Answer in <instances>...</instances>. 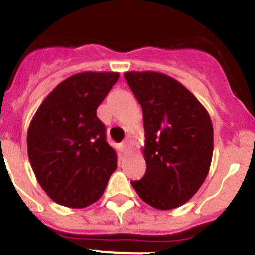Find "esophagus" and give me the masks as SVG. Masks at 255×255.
<instances>
[{"label":"esophagus","mask_w":255,"mask_h":255,"mask_svg":"<svg viewBox=\"0 0 255 255\" xmlns=\"http://www.w3.org/2000/svg\"><path fill=\"white\" fill-rule=\"evenodd\" d=\"M128 147H129V141H128V140L124 141V143H123V149L126 150V149H128Z\"/></svg>","instance_id":"obj_1"}]
</instances>
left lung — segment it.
<instances>
[{
	"instance_id": "left-lung-1",
	"label": "left lung",
	"mask_w": 255,
	"mask_h": 255,
	"mask_svg": "<svg viewBox=\"0 0 255 255\" xmlns=\"http://www.w3.org/2000/svg\"><path fill=\"white\" fill-rule=\"evenodd\" d=\"M143 110L147 171L131 181L141 200L168 211L186 203L209 172L213 126L204 106L181 83L155 71L124 74Z\"/></svg>"
}]
</instances>
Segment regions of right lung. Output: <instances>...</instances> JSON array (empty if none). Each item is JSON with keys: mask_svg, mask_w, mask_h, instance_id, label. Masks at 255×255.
Instances as JSON below:
<instances>
[{"mask_svg": "<svg viewBox=\"0 0 255 255\" xmlns=\"http://www.w3.org/2000/svg\"><path fill=\"white\" fill-rule=\"evenodd\" d=\"M119 73L84 71L65 79L44 98L28 129V155L39 185L53 202L84 208L102 197L117 168L97 108Z\"/></svg>", "mask_w": 255, "mask_h": 255, "instance_id": "add662e5", "label": "right lung"}]
</instances>
